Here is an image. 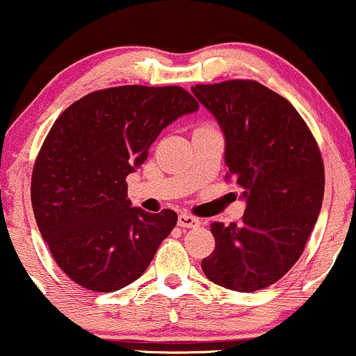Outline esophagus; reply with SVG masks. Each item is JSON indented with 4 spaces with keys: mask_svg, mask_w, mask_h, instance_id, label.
<instances>
[{
    "mask_svg": "<svg viewBox=\"0 0 356 356\" xmlns=\"http://www.w3.org/2000/svg\"><path fill=\"white\" fill-rule=\"evenodd\" d=\"M200 223H202V220L190 213L178 215V225L183 227V229H195V227H198Z\"/></svg>",
    "mask_w": 356,
    "mask_h": 356,
    "instance_id": "esophagus-1",
    "label": "esophagus"
}]
</instances>
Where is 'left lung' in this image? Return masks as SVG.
I'll return each instance as SVG.
<instances>
[{"label":"left lung","mask_w":356,"mask_h":356,"mask_svg":"<svg viewBox=\"0 0 356 356\" xmlns=\"http://www.w3.org/2000/svg\"><path fill=\"white\" fill-rule=\"evenodd\" d=\"M225 136L229 178L247 207L242 223L210 225L215 250L202 269L215 284L254 293L301 257L325 193V166L309 127L282 95L255 81L191 87Z\"/></svg>","instance_id":"obj_1"}]
</instances>
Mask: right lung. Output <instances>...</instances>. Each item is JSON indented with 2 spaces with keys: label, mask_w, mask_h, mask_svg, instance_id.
I'll return each mask as SVG.
<instances>
[{
  "label": "right lung",
  "mask_w": 356,
  "mask_h": 356,
  "mask_svg": "<svg viewBox=\"0 0 356 356\" xmlns=\"http://www.w3.org/2000/svg\"><path fill=\"white\" fill-rule=\"evenodd\" d=\"M195 111L198 102L181 87L121 86L90 92L54 122L35 161L31 205L75 284L114 293L147 269L178 215L131 207L126 177L166 126Z\"/></svg>",
  "instance_id": "add662e5"
}]
</instances>
